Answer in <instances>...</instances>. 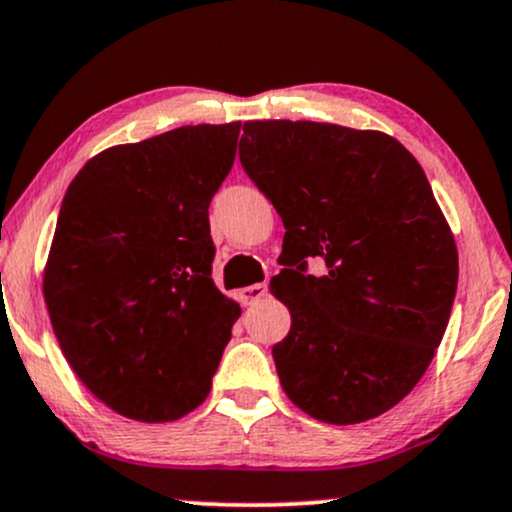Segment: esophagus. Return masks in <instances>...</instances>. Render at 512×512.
Wrapping results in <instances>:
<instances>
[{
    "instance_id": "esophagus-1",
    "label": "esophagus",
    "mask_w": 512,
    "mask_h": 512,
    "mask_svg": "<svg viewBox=\"0 0 512 512\" xmlns=\"http://www.w3.org/2000/svg\"><path fill=\"white\" fill-rule=\"evenodd\" d=\"M267 293H269L267 283H252V286L241 290V297L245 304H255V302H260L262 297H267Z\"/></svg>"
}]
</instances>
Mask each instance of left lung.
Listing matches in <instances>:
<instances>
[{"instance_id":"1","label":"left lung","mask_w":512,"mask_h":512,"mask_svg":"<svg viewBox=\"0 0 512 512\" xmlns=\"http://www.w3.org/2000/svg\"><path fill=\"white\" fill-rule=\"evenodd\" d=\"M238 158L286 226L271 278L293 319L271 349L283 390L323 423L380 416L428 371L458 286L423 167L383 132L309 120L245 122Z\"/></svg>"}]
</instances>
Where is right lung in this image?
<instances>
[{"label":"right lung","instance_id":"right-lung-1","mask_svg":"<svg viewBox=\"0 0 512 512\" xmlns=\"http://www.w3.org/2000/svg\"><path fill=\"white\" fill-rule=\"evenodd\" d=\"M241 122L108 148L68 186L44 269L56 340L120 416L177 420L208 397L241 307L212 281L208 208Z\"/></svg>","mask_w":512,"mask_h":512}]
</instances>
